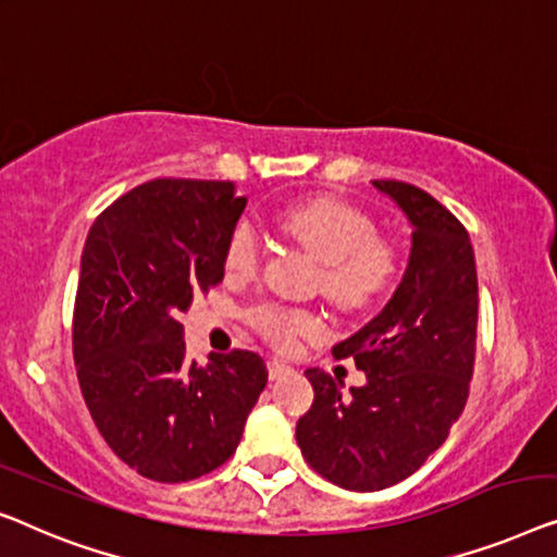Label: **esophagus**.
<instances>
[{
    "instance_id": "1",
    "label": "esophagus",
    "mask_w": 557,
    "mask_h": 557,
    "mask_svg": "<svg viewBox=\"0 0 557 557\" xmlns=\"http://www.w3.org/2000/svg\"><path fill=\"white\" fill-rule=\"evenodd\" d=\"M268 373L272 381H280V379H285V375L293 373V368H289L287 363H282V360H277V358H272V360H268Z\"/></svg>"
}]
</instances>
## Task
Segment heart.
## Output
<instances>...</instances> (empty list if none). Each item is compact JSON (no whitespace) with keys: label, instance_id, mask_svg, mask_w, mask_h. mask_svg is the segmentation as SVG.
Listing matches in <instances>:
<instances>
[{"label":"heart","instance_id":"b5f03b06","mask_svg":"<svg viewBox=\"0 0 557 557\" xmlns=\"http://www.w3.org/2000/svg\"><path fill=\"white\" fill-rule=\"evenodd\" d=\"M275 224L320 262V289L338 308L354 312L371 308L394 285L396 249L375 237V224L360 209L335 199H308L282 209ZM260 260L257 230L249 222H239L226 239L224 272L234 280H247L260 270ZM249 318L275 346H289L297 335L320 327L315 312L272 302L257 305Z\"/></svg>","mask_w":557,"mask_h":557}]
</instances>
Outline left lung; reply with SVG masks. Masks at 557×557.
Here are the masks:
<instances>
[{
    "instance_id": "1",
    "label": "left lung",
    "mask_w": 557,
    "mask_h": 557,
    "mask_svg": "<svg viewBox=\"0 0 557 557\" xmlns=\"http://www.w3.org/2000/svg\"><path fill=\"white\" fill-rule=\"evenodd\" d=\"M411 224L401 285L371 323L333 348L354 358L363 386L320 368L295 429L308 465L343 490L375 492L406 480L446 442L465 411L476 348V268L469 234L432 194L404 182H373Z\"/></svg>"
}]
</instances>
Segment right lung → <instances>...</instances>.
Returning <instances> with one entry per match:
<instances>
[{
  "mask_svg": "<svg viewBox=\"0 0 557 557\" xmlns=\"http://www.w3.org/2000/svg\"><path fill=\"white\" fill-rule=\"evenodd\" d=\"M232 182L153 178L92 222L73 312L77 381L115 457L153 482L222 467L268 386L252 350L186 358L182 312L224 277L242 211Z\"/></svg>",
  "mask_w": 557,
  "mask_h": 557,
  "instance_id": "obj_1",
  "label": "right lung"
}]
</instances>
